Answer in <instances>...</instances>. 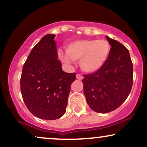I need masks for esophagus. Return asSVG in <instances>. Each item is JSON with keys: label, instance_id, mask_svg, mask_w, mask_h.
Masks as SVG:
<instances>
[{"label": "esophagus", "instance_id": "esophagus-1", "mask_svg": "<svg viewBox=\"0 0 147 147\" xmlns=\"http://www.w3.org/2000/svg\"><path fill=\"white\" fill-rule=\"evenodd\" d=\"M76 78H77V79H79V80H82V79H83V77L81 75L77 74V75H76Z\"/></svg>", "mask_w": 147, "mask_h": 147}]
</instances>
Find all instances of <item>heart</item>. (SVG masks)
<instances>
[{"mask_svg": "<svg viewBox=\"0 0 147 147\" xmlns=\"http://www.w3.org/2000/svg\"><path fill=\"white\" fill-rule=\"evenodd\" d=\"M111 47L105 39H81L69 43L65 52L72 60H79L80 68L84 72L92 74L99 71L105 65L110 56ZM60 58L68 61L66 55L60 53Z\"/></svg>", "mask_w": 147, "mask_h": 147, "instance_id": "b5f03b06", "label": "heart"}]
</instances>
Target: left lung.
<instances>
[{"label":"left lung","mask_w":147,"mask_h":147,"mask_svg":"<svg viewBox=\"0 0 147 147\" xmlns=\"http://www.w3.org/2000/svg\"><path fill=\"white\" fill-rule=\"evenodd\" d=\"M110 56L99 71L82 80L87 104L92 111L106 113L117 109L129 96L133 85V63L127 48L106 36Z\"/></svg>","instance_id":"obj_1"}]
</instances>
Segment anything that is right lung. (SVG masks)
Wrapping results in <instances>:
<instances>
[{
    "instance_id": "add662e5",
    "label": "right lung",
    "mask_w": 147,
    "mask_h": 147,
    "mask_svg": "<svg viewBox=\"0 0 147 147\" xmlns=\"http://www.w3.org/2000/svg\"><path fill=\"white\" fill-rule=\"evenodd\" d=\"M56 35H45L30 52L21 77L25 104L35 117L54 120L65 113L75 73L63 71L58 60Z\"/></svg>"
}]
</instances>
